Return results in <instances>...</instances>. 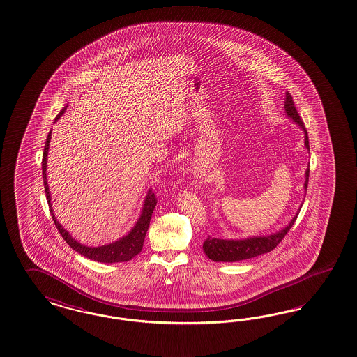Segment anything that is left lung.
Here are the masks:
<instances>
[{
	"label": "left lung",
	"instance_id": "1",
	"mask_svg": "<svg viewBox=\"0 0 357 357\" xmlns=\"http://www.w3.org/2000/svg\"><path fill=\"white\" fill-rule=\"evenodd\" d=\"M284 111H286L287 116L294 120L303 130L304 146L310 151L308 133L304 127L302 118L299 116V114L295 108L290 93H286ZM308 177H310V168L305 169V181H304L305 192H307V185H308ZM301 208H302V205H301ZM301 208H299V211H301ZM298 214H299V211L294 215L290 224L274 234L262 236V237L257 236V237L243 238V239H220V238L208 237L202 245V249L214 262H238V261H243V259L262 255L264 252H268L277 248L278 243L289 233L292 225L296 221Z\"/></svg>",
	"mask_w": 357,
	"mask_h": 357
}]
</instances>
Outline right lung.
<instances>
[{
	"label": "right lung",
	"instance_id": "1",
	"mask_svg": "<svg viewBox=\"0 0 357 357\" xmlns=\"http://www.w3.org/2000/svg\"><path fill=\"white\" fill-rule=\"evenodd\" d=\"M65 111H66V107L56 115L55 121L63 115ZM50 139H52V131L47 135L46 144L43 148L42 176H43L45 193H46V198H47V202H49L50 213H52L54 224L56 226L58 231L61 233V236L66 241L71 249H74L77 252H79L83 257H86L89 259H93L96 262H103V264H115V262L131 261L133 257L137 255L143 249V242H144V238H146V231H148L149 221H151L152 213H153V209H155L156 202H158V198L155 196V193L152 190L148 192L146 199H144V206L142 209L140 218L137 220V222L127 236L120 238L119 241H115L112 243L103 245V246H98V248H90V246L82 245L68 234V231L62 227V225L56 221V218L54 215L53 208H52V196H50V192H49V185H47V178H46V167H47V153H49Z\"/></svg>",
	"mask_w": 357,
	"mask_h": 357
}]
</instances>
